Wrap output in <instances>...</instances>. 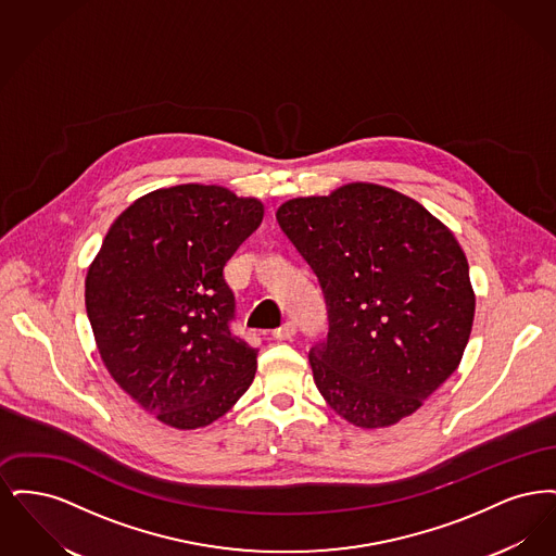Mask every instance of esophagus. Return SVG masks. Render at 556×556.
Instances as JSON below:
<instances>
[{
	"instance_id": "esophagus-1",
	"label": "esophagus",
	"mask_w": 556,
	"mask_h": 556,
	"mask_svg": "<svg viewBox=\"0 0 556 556\" xmlns=\"http://www.w3.org/2000/svg\"><path fill=\"white\" fill-rule=\"evenodd\" d=\"M295 329H298V327H295V320H286L279 329L273 331V338H275V340H291V338L295 336Z\"/></svg>"
}]
</instances>
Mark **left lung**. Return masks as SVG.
<instances>
[{
    "label": "left lung",
    "instance_id": "obj_1",
    "mask_svg": "<svg viewBox=\"0 0 556 556\" xmlns=\"http://www.w3.org/2000/svg\"><path fill=\"white\" fill-rule=\"evenodd\" d=\"M277 223L325 295L329 331L308 354L320 396L363 429L413 415L458 367L476 317L452 231L375 184L293 198Z\"/></svg>",
    "mask_w": 556,
    "mask_h": 556
}]
</instances>
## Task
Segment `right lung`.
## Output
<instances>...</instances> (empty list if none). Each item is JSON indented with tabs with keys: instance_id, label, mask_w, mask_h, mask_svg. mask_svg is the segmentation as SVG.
Wrapping results in <instances>:
<instances>
[{
	"instance_id": "1",
	"label": "right lung",
	"mask_w": 556,
	"mask_h": 556,
	"mask_svg": "<svg viewBox=\"0 0 556 556\" xmlns=\"http://www.w3.org/2000/svg\"><path fill=\"white\" fill-rule=\"evenodd\" d=\"M256 198L220 186L164 187L110 227L85 306L112 379L160 424L206 427L250 388L258 352L233 336L223 268L263 223Z\"/></svg>"
}]
</instances>
